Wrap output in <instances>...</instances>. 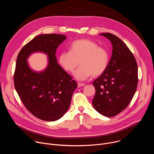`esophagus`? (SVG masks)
<instances>
[{"instance_id": "34e87169", "label": "esophagus", "mask_w": 154, "mask_h": 154, "mask_svg": "<svg viewBox=\"0 0 154 154\" xmlns=\"http://www.w3.org/2000/svg\"><path fill=\"white\" fill-rule=\"evenodd\" d=\"M77 85H78V87H81V86H83L85 85V84L83 83H80V82H78L77 83Z\"/></svg>"}]
</instances>
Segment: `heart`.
<instances>
[{
    "label": "heart",
    "mask_w": 154,
    "mask_h": 154,
    "mask_svg": "<svg viewBox=\"0 0 154 154\" xmlns=\"http://www.w3.org/2000/svg\"><path fill=\"white\" fill-rule=\"evenodd\" d=\"M58 61L61 66L69 72H74L80 61L81 65L74 75L76 79L83 80L91 75H100L105 71L109 63V54L92 40L78 39L71 44L69 51L60 54Z\"/></svg>",
    "instance_id": "obj_1"
}]
</instances>
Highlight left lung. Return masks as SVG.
Listing matches in <instances>:
<instances>
[{
    "instance_id": "1",
    "label": "left lung",
    "mask_w": 154,
    "mask_h": 154,
    "mask_svg": "<svg viewBox=\"0 0 154 154\" xmlns=\"http://www.w3.org/2000/svg\"><path fill=\"white\" fill-rule=\"evenodd\" d=\"M111 41L112 55L105 71L93 84L96 89L93 105L103 116L113 117L129 105L137 88L138 66L125 44L109 33H100Z\"/></svg>"
}]
</instances>
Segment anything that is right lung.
<instances>
[{"instance_id":"add662e5","label":"right lung","mask_w":154,"mask_h":154,"mask_svg":"<svg viewBox=\"0 0 154 154\" xmlns=\"http://www.w3.org/2000/svg\"><path fill=\"white\" fill-rule=\"evenodd\" d=\"M66 36L40 35L22 48L14 74L15 89L26 108L35 117L46 121L60 119L68 111L72 96L77 87L76 82L57 63L55 53ZM48 55L46 70L37 73L31 69L26 60L33 52Z\"/></svg>"}]
</instances>
